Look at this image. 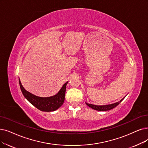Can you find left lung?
Returning a JSON list of instances; mask_svg holds the SVG:
<instances>
[{
	"label": "left lung",
	"mask_w": 148,
	"mask_h": 148,
	"mask_svg": "<svg viewBox=\"0 0 148 148\" xmlns=\"http://www.w3.org/2000/svg\"><path fill=\"white\" fill-rule=\"evenodd\" d=\"M125 98H123L121 99L120 101L115 103L114 104H109V105H104V106H97V105H93V104H88L86 103V104L88 106V107L91 108L93 109H95L96 110H99V111H106V110H109L112 109H114L115 108L116 106L119 105L122 101L123 99Z\"/></svg>",
	"instance_id": "8db88e82"
}]
</instances>
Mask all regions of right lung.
<instances>
[{"instance_id":"obj_1","label":"right lung","mask_w":148,"mask_h":148,"mask_svg":"<svg viewBox=\"0 0 148 148\" xmlns=\"http://www.w3.org/2000/svg\"><path fill=\"white\" fill-rule=\"evenodd\" d=\"M67 83L68 82L64 84L61 89L56 95L50 97L42 98L34 95L32 93L27 91L23 87L19 79V85L23 96L26 98L29 103L35 106L37 109L44 112L55 111L58 108H60L62 105L65 99L66 88Z\"/></svg>"}]
</instances>
